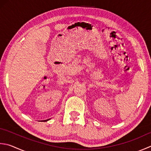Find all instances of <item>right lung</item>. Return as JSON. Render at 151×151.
Returning a JSON list of instances; mask_svg holds the SVG:
<instances>
[{
  "instance_id": "1",
  "label": "right lung",
  "mask_w": 151,
  "mask_h": 151,
  "mask_svg": "<svg viewBox=\"0 0 151 151\" xmlns=\"http://www.w3.org/2000/svg\"><path fill=\"white\" fill-rule=\"evenodd\" d=\"M48 120H43L44 121V122H46V121H48Z\"/></svg>"
}]
</instances>
